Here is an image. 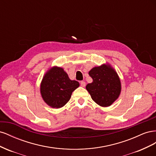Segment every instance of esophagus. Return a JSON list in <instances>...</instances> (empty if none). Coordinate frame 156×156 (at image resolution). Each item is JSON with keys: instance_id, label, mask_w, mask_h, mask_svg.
Returning <instances> with one entry per match:
<instances>
[{"instance_id": "1", "label": "esophagus", "mask_w": 156, "mask_h": 156, "mask_svg": "<svg viewBox=\"0 0 156 156\" xmlns=\"http://www.w3.org/2000/svg\"><path fill=\"white\" fill-rule=\"evenodd\" d=\"M80 84H81V86L82 87H84L86 86V83L84 81H81V82H80Z\"/></svg>"}]
</instances>
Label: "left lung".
<instances>
[{
  "mask_svg": "<svg viewBox=\"0 0 156 156\" xmlns=\"http://www.w3.org/2000/svg\"><path fill=\"white\" fill-rule=\"evenodd\" d=\"M93 81L86 86L92 100L101 107H108L119 97L121 83L116 71L109 64L94 67L88 72Z\"/></svg>",
  "mask_w": 156,
  "mask_h": 156,
  "instance_id": "8db88e82",
  "label": "left lung"
}]
</instances>
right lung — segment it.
<instances>
[{
    "instance_id": "add662e5",
    "label": "right lung",
    "mask_w": 156,
    "mask_h": 156,
    "mask_svg": "<svg viewBox=\"0 0 156 156\" xmlns=\"http://www.w3.org/2000/svg\"><path fill=\"white\" fill-rule=\"evenodd\" d=\"M79 87V82L70 80L63 68L54 66L44 75L40 85V93L49 106L58 108L66 104L72 92Z\"/></svg>"
}]
</instances>
